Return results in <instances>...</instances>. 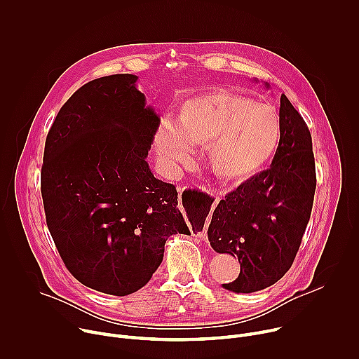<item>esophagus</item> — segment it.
<instances>
[{
	"instance_id": "obj_1",
	"label": "esophagus",
	"mask_w": 359,
	"mask_h": 359,
	"mask_svg": "<svg viewBox=\"0 0 359 359\" xmlns=\"http://www.w3.org/2000/svg\"><path fill=\"white\" fill-rule=\"evenodd\" d=\"M217 201H219V198H216V203H217ZM180 206H182V204H180ZM198 234H200V233H198ZM203 236H204V234H200V237H203Z\"/></svg>"
}]
</instances>
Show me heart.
Listing matches in <instances>:
<instances>
[{"label": "heart", "instance_id": "b5f03b06", "mask_svg": "<svg viewBox=\"0 0 359 359\" xmlns=\"http://www.w3.org/2000/svg\"><path fill=\"white\" fill-rule=\"evenodd\" d=\"M280 137L281 122L273 107L222 89L183 102L175 125L169 121L159 125L155 150L175 170L191 163V147L208 146L217 176L243 179L274 156Z\"/></svg>", "mask_w": 359, "mask_h": 359}]
</instances>
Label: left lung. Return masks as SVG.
<instances>
[{"label":"left lung","mask_w":359,"mask_h":359,"mask_svg":"<svg viewBox=\"0 0 359 359\" xmlns=\"http://www.w3.org/2000/svg\"><path fill=\"white\" fill-rule=\"evenodd\" d=\"M280 122V144L270 169L226 194L208 230L215 251L238 259V277L223 284L233 292H254L277 283L292 266L311 216L317 186L311 133L284 93Z\"/></svg>","instance_id":"8db88e82"}]
</instances>
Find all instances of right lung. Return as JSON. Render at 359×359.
Wrapping results in <instances>:
<instances>
[{"label": "right lung", "instance_id": "right-lung-1", "mask_svg": "<svg viewBox=\"0 0 359 359\" xmlns=\"http://www.w3.org/2000/svg\"><path fill=\"white\" fill-rule=\"evenodd\" d=\"M136 81L118 74L81 86L48 132L41 169L46 226L65 267L111 295L146 285L168 237L190 234L176 187L146 162L161 119ZM210 206L186 210L191 227L198 215L203 229Z\"/></svg>", "mask_w": 359, "mask_h": 359}]
</instances>
